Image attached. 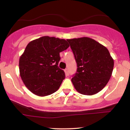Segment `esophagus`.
<instances>
[{"instance_id":"34e87169","label":"esophagus","mask_w":130,"mask_h":130,"mask_svg":"<svg viewBox=\"0 0 130 130\" xmlns=\"http://www.w3.org/2000/svg\"><path fill=\"white\" fill-rule=\"evenodd\" d=\"M65 74H66L67 76L69 75V71H68V68H66V69L65 70Z\"/></svg>"}]
</instances>
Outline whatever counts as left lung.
I'll list each match as a JSON object with an SVG mask.
<instances>
[{
	"mask_svg": "<svg viewBox=\"0 0 130 130\" xmlns=\"http://www.w3.org/2000/svg\"><path fill=\"white\" fill-rule=\"evenodd\" d=\"M67 40L77 63V71L71 79L75 89L86 95L98 93L112 73L114 60L108 50L89 37Z\"/></svg>",
	"mask_w": 130,
	"mask_h": 130,
	"instance_id": "obj_1",
	"label": "left lung"
}]
</instances>
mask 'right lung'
Segmentation results:
<instances>
[{
	"instance_id": "add662e5",
	"label": "right lung",
	"mask_w": 130,
	"mask_h": 130,
	"mask_svg": "<svg viewBox=\"0 0 130 130\" xmlns=\"http://www.w3.org/2000/svg\"><path fill=\"white\" fill-rule=\"evenodd\" d=\"M70 45L64 39L44 36L31 41L19 58L20 76L32 93L50 95L60 87L65 74L59 68L60 53Z\"/></svg>"
}]
</instances>
